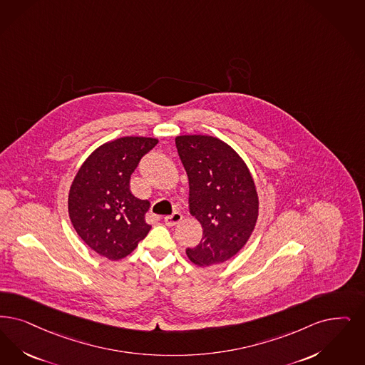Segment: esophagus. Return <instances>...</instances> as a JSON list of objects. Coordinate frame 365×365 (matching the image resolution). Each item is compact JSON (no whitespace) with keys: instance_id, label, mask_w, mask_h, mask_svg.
<instances>
[{"instance_id":"obj_1","label":"esophagus","mask_w":365,"mask_h":365,"mask_svg":"<svg viewBox=\"0 0 365 365\" xmlns=\"http://www.w3.org/2000/svg\"><path fill=\"white\" fill-rule=\"evenodd\" d=\"M182 219H183L182 213L175 212V213H173L171 216H167V217H164V222H165L168 227H175V225H178V224L182 221Z\"/></svg>"}]
</instances>
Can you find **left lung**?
Here are the masks:
<instances>
[{
    "label": "left lung",
    "mask_w": 365,
    "mask_h": 365,
    "mask_svg": "<svg viewBox=\"0 0 365 365\" xmlns=\"http://www.w3.org/2000/svg\"><path fill=\"white\" fill-rule=\"evenodd\" d=\"M176 149L189 178V212L202 227L198 246L186 248L190 261L207 267L227 262L254 232L259 198L247 164L217 137L185 134Z\"/></svg>",
    "instance_id": "1"
}]
</instances>
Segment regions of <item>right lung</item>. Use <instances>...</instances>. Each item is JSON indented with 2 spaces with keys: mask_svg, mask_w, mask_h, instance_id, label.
Masks as SVG:
<instances>
[{
  "mask_svg": "<svg viewBox=\"0 0 365 365\" xmlns=\"http://www.w3.org/2000/svg\"><path fill=\"white\" fill-rule=\"evenodd\" d=\"M158 143L138 135L104 143L81 164L71 185L68 210L76 232L110 261L128 257L150 230L145 221L150 204L134 197L129 183L140 159Z\"/></svg>",
  "mask_w": 365,
  "mask_h": 365,
  "instance_id": "add662e5",
  "label": "right lung"
}]
</instances>
